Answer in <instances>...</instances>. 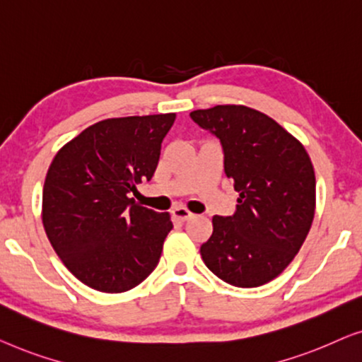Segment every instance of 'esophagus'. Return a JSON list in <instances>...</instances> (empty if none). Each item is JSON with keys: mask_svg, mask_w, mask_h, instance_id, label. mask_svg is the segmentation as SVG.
Masks as SVG:
<instances>
[{"mask_svg": "<svg viewBox=\"0 0 362 362\" xmlns=\"http://www.w3.org/2000/svg\"><path fill=\"white\" fill-rule=\"evenodd\" d=\"M172 215H174L177 220L187 221V220H190V218L193 216V213L190 210H187L185 206H175L174 210H172Z\"/></svg>", "mask_w": 362, "mask_h": 362, "instance_id": "obj_1", "label": "esophagus"}]
</instances>
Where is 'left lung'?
Here are the masks:
<instances>
[{
    "instance_id": "1",
    "label": "left lung",
    "mask_w": 362,
    "mask_h": 362,
    "mask_svg": "<svg viewBox=\"0 0 362 362\" xmlns=\"http://www.w3.org/2000/svg\"><path fill=\"white\" fill-rule=\"evenodd\" d=\"M225 151V172L239 193L233 216H213L200 254L234 287H259L282 274L307 238L317 205L308 152L271 116L244 105L190 113Z\"/></svg>"
}]
</instances>
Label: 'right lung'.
I'll use <instances>...</instances> for the list:
<instances>
[{
    "label": "right lung",
    "instance_id": "right-lung-1",
    "mask_svg": "<svg viewBox=\"0 0 362 362\" xmlns=\"http://www.w3.org/2000/svg\"><path fill=\"white\" fill-rule=\"evenodd\" d=\"M174 121L175 113L98 121L50 162L44 230L64 266L88 287L126 292L159 262L170 215L141 206L128 193L152 179Z\"/></svg>",
    "mask_w": 362,
    "mask_h": 362
}]
</instances>
